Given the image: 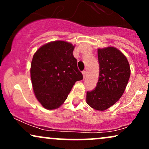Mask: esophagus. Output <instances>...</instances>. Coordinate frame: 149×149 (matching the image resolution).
Here are the masks:
<instances>
[{"label": "esophagus", "mask_w": 149, "mask_h": 149, "mask_svg": "<svg viewBox=\"0 0 149 149\" xmlns=\"http://www.w3.org/2000/svg\"><path fill=\"white\" fill-rule=\"evenodd\" d=\"M83 77L85 78V76H86V71H83Z\"/></svg>", "instance_id": "obj_1"}]
</instances>
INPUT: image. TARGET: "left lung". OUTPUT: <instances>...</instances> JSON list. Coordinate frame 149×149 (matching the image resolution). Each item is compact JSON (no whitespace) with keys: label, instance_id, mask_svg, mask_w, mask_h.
<instances>
[{"label":"left lung","instance_id":"1","mask_svg":"<svg viewBox=\"0 0 149 149\" xmlns=\"http://www.w3.org/2000/svg\"><path fill=\"white\" fill-rule=\"evenodd\" d=\"M100 64L96 88L87 92V103L93 109L104 111L119 100L130 76L127 58L113 47L98 49Z\"/></svg>","mask_w":149,"mask_h":149}]
</instances>
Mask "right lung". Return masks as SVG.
<instances>
[{"label": "right lung", "mask_w": 149, "mask_h": 149, "mask_svg": "<svg viewBox=\"0 0 149 149\" xmlns=\"http://www.w3.org/2000/svg\"><path fill=\"white\" fill-rule=\"evenodd\" d=\"M74 46L57 40L40 47L34 54L31 78L37 100L44 108H59L66 100L73 85L83 80L73 57Z\"/></svg>", "instance_id": "add662e5"}]
</instances>
